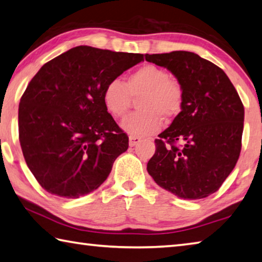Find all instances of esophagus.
<instances>
[{"label": "esophagus", "instance_id": "1", "mask_svg": "<svg viewBox=\"0 0 262 262\" xmlns=\"http://www.w3.org/2000/svg\"><path fill=\"white\" fill-rule=\"evenodd\" d=\"M141 141H142L141 137H137V136H129V145H130V146H135L136 144H139Z\"/></svg>", "mask_w": 262, "mask_h": 262}]
</instances>
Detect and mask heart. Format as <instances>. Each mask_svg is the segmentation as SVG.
I'll list each match as a JSON object with an SVG mask.
<instances>
[{
	"label": "heart",
	"instance_id": "obj_1",
	"mask_svg": "<svg viewBox=\"0 0 262 262\" xmlns=\"http://www.w3.org/2000/svg\"><path fill=\"white\" fill-rule=\"evenodd\" d=\"M141 111L128 116L121 126L130 136H147L158 132L163 118L179 113L183 103V89L178 80L169 78L167 71L157 65L141 66L126 78L125 83L112 80L103 90V104L113 118H122L128 112L132 97H139Z\"/></svg>",
	"mask_w": 262,
	"mask_h": 262
}]
</instances>
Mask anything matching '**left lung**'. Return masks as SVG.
<instances>
[{"mask_svg":"<svg viewBox=\"0 0 262 262\" xmlns=\"http://www.w3.org/2000/svg\"><path fill=\"white\" fill-rule=\"evenodd\" d=\"M145 60L170 71L183 89L181 112L155 141L147 173L180 198L210 196L241 154L244 106L238 93L219 66L193 52L146 54Z\"/></svg>","mask_w":262,"mask_h":262,"instance_id":"1","label":"left lung"}]
</instances>
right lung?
<instances>
[{"label": "right lung", "instance_id": "right-lung-1", "mask_svg": "<svg viewBox=\"0 0 262 262\" xmlns=\"http://www.w3.org/2000/svg\"><path fill=\"white\" fill-rule=\"evenodd\" d=\"M142 60V54L79 46L46 63L28 83L19 103V142L49 193L79 198L107 179L128 136L104 106L103 90Z\"/></svg>", "mask_w": 262, "mask_h": 262}]
</instances>
